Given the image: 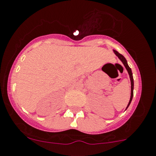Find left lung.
I'll use <instances>...</instances> for the list:
<instances>
[{"instance_id": "left-lung-1", "label": "left lung", "mask_w": 156, "mask_h": 156, "mask_svg": "<svg viewBox=\"0 0 156 156\" xmlns=\"http://www.w3.org/2000/svg\"><path fill=\"white\" fill-rule=\"evenodd\" d=\"M113 52H114V53L116 54V56L118 57V58H120V60H121V62H123V64L124 65L125 68H126V70H127V72H128V73H129V78H130V81H131V96H130V99H129V104H128V105H127V107H128L129 106V104H130L131 101H132L133 97V86H134V83H133V78L132 71H131V69L129 67V66H128L127 62H126V59L124 58V56H123V55H121V54L119 53V52H117V51L113 50ZM127 107H126V109H127Z\"/></svg>"}]
</instances>
